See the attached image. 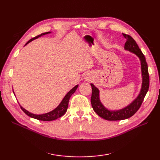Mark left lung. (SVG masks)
Masks as SVG:
<instances>
[{"instance_id": "8db88e82", "label": "left lung", "mask_w": 160, "mask_h": 160, "mask_svg": "<svg viewBox=\"0 0 160 160\" xmlns=\"http://www.w3.org/2000/svg\"><path fill=\"white\" fill-rule=\"evenodd\" d=\"M123 37L126 38L125 43V49L137 55L141 62V69L142 76V83L141 90L138 97L132 103L126 107L119 110H111L106 108L101 102L99 98V90L93 84L91 83L92 88V95L91 98V103L95 112L101 118L108 121H118L128 119L132 117L141 106L143 99L148 91L149 85V78L148 73V67L143 54L140 50L138 44L133 38L126 34L123 33Z\"/></svg>"}]
</instances>
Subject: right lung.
Wrapping results in <instances>:
<instances>
[{
    "label": "right lung",
    "instance_id": "right-lung-1",
    "mask_svg": "<svg viewBox=\"0 0 160 160\" xmlns=\"http://www.w3.org/2000/svg\"><path fill=\"white\" fill-rule=\"evenodd\" d=\"M49 33H51V32H47L42 33L39 35H38L35 37L31 38V39H30L26 43L25 45H27L28 43H29L32 41L36 39V38H38V37H40L42 35H47V34H49ZM78 86H79L78 85H77L76 86L74 87L73 88H72L68 92V93L66 94V95L64 97V98L62 99V100L61 101V102L60 103V104L58 105L55 109L52 110L51 111H50V112L41 114V115H37V114H34V113H32L29 112V111H28L25 109H24L21 105H20V107H21V109L24 111V113H25L28 116H29V117H31L32 118L40 120V121H44V122H50V121L57 119L58 118H61V116H62L66 113V111L67 110V108H68L69 101L71 96L75 93L76 89H77V88H78ZM13 93H14V91H13Z\"/></svg>",
    "mask_w": 160,
    "mask_h": 160
}]
</instances>
